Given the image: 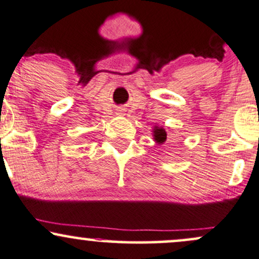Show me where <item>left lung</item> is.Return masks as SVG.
Segmentation results:
<instances>
[{"mask_svg":"<svg viewBox=\"0 0 259 259\" xmlns=\"http://www.w3.org/2000/svg\"><path fill=\"white\" fill-rule=\"evenodd\" d=\"M153 132H154V139L156 141V143L162 144V143L166 142L167 133H166V131L162 128V127H155Z\"/></svg>","mask_w":259,"mask_h":259,"instance_id":"obj_1","label":"left lung"}]
</instances>
